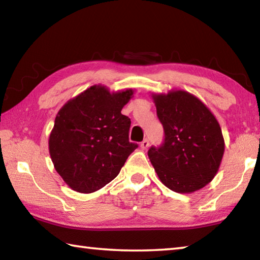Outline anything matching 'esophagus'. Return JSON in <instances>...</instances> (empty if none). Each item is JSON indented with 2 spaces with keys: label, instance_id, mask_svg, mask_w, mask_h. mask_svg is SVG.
I'll return each instance as SVG.
<instances>
[{
  "label": "esophagus",
  "instance_id": "1",
  "mask_svg": "<svg viewBox=\"0 0 260 260\" xmlns=\"http://www.w3.org/2000/svg\"><path fill=\"white\" fill-rule=\"evenodd\" d=\"M140 147H141V149H142V150H147V149L149 148V141L148 140H143L142 142H141Z\"/></svg>",
  "mask_w": 260,
  "mask_h": 260
}]
</instances>
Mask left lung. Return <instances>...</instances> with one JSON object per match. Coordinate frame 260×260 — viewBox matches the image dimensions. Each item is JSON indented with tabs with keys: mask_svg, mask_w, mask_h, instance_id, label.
I'll list each match as a JSON object with an SVG mask.
<instances>
[{
	"mask_svg": "<svg viewBox=\"0 0 260 260\" xmlns=\"http://www.w3.org/2000/svg\"><path fill=\"white\" fill-rule=\"evenodd\" d=\"M164 127L160 148L148 151L158 178L171 190L191 193L212 181L225 152L221 127L211 110L182 89L151 93Z\"/></svg>",
	"mask_w": 260,
	"mask_h": 260,
	"instance_id": "8db88e82",
	"label": "left lung"
}]
</instances>
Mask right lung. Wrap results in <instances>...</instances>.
<instances>
[{
  "instance_id": "add662e5",
  "label": "right lung",
  "mask_w": 260,
  "mask_h": 260,
  "mask_svg": "<svg viewBox=\"0 0 260 260\" xmlns=\"http://www.w3.org/2000/svg\"><path fill=\"white\" fill-rule=\"evenodd\" d=\"M134 89L94 85L59 109L49 135L52 164L74 191L90 193L119 174L138 144L128 141L131 119L121 110Z\"/></svg>"
}]
</instances>
